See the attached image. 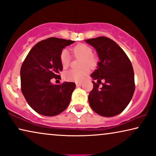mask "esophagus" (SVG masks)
Segmentation results:
<instances>
[{"label": "esophagus", "instance_id": "esophagus-1", "mask_svg": "<svg viewBox=\"0 0 156 156\" xmlns=\"http://www.w3.org/2000/svg\"><path fill=\"white\" fill-rule=\"evenodd\" d=\"M80 86H82V83L81 82H78V83H76V86L77 87H79Z\"/></svg>", "mask_w": 156, "mask_h": 156}]
</instances>
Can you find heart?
<instances>
[{
  "label": "heart",
  "mask_w": 156,
  "mask_h": 156,
  "mask_svg": "<svg viewBox=\"0 0 156 156\" xmlns=\"http://www.w3.org/2000/svg\"><path fill=\"white\" fill-rule=\"evenodd\" d=\"M73 53L76 57L81 58L80 66L81 68L78 70L70 69L64 72L63 78L68 81L80 82L88 76L90 68H95L97 66L98 60L93 55V50L88 45L80 43L73 48ZM60 61L62 67L68 68L70 65V56L68 51L63 50L60 55Z\"/></svg>",
  "instance_id": "heart-1"
}]
</instances>
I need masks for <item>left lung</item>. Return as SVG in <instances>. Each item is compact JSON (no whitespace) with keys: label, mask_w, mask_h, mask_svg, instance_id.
Returning a JSON list of instances; mask_svg holds the SVG:
<instances>
[{"label":"left lung","mask_w":156,"mask_h":156,"mask_svg":"<svg viewBox=\"0 0 156 156\" xmlns=\"http://www.w3.org/2000/svg\"><path fill=\"white\" fill-rule=\"evenodd\" d=\"M87 43L96 50L100 61L90 75L93 88L88 102L93 111L104 117H113L124 111L135 91L134 72L131 62L123 50L107 37L87 39ZM105 82L101 88V80Z\"/></svg>","instance_id":"1"}]
</instances>
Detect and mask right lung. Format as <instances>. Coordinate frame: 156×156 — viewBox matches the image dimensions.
Here are the masks:
<instances>
[{
	"instance_id": "obj_1",
	"label": "right lung",
	"mask_w": 156,
	"mask_h": 156,
	"mask_svg": "<svg viewBox=\"0 0 156 156\" xmlns=\"http://www.w3.org/2000/svg\"><path fill=\"white\" fill-rule=\"evenodd\" d=\"M73 41L49 38L32 48L20 68L21 91L28 105L37 113L45 116L58 115L69 105L76 88L73 82L54 85L52 78L61 79L63 70L60 55Z\"/></svg>"
}]
</instances>
